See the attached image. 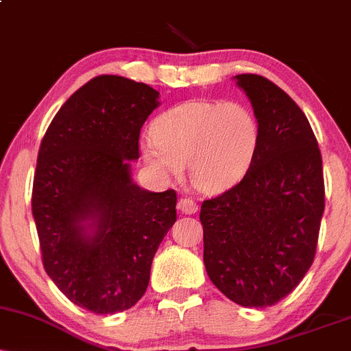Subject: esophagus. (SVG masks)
<instances>
[{
	"label": "esophagus",
	"instance_id": "esophagus-1",
	"mask_svg": "<svg viewBox=\"0 0 351 351\" xmlns=\"http://www.w3.org/2000/svg\"><path fill=\"white\" fill-rule=\"evenodd\" d=\"M178 209L183 215H195V213L198 211V204H196L191 198H180Z\"/></svg>",
	"mask_w": 351,
	"mask_h": 351
}]
</instances>
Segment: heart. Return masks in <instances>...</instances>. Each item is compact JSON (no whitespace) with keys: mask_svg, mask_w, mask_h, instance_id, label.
Listing matches in <instances>:
<instances>
[{"mask_svg":"<svg viewBox=\"0 0 351 351\" xmlns=\"http://www.w3.org/2000/svg\"><path fill=\"white\" fill-rule=\"evenodd\" d=\"M153 136L140 143L145 163L158 176H180L188 163L199 191L219 195L249 171L261 143V127L249 107L237 102L189 100L153 122Z\"/></svg>","mask_w":351,"mask_h":351,"instance_id":"obj_1","label":"heart"}]
</instances>
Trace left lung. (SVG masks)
Masks as SVG:
<instances>
[{
    "label": "left lung",
    "instance_id": "8db88e82",
    "mask_svg": "<svg viewBox=\"0 0 351 351\" xmlns=\"http://www.w3.org/2000/svg\"><path fill=\"white\" fill-rule=\"evenodd\" d=\"M261 127L244 178L203 201L204 265L213 284L243 307L287 297L313 263L325 208L317 138L293 100L263 75L234 77Z\"/></svg>",
    "mask_w": 351,
    "mask_h": 351
}]
</instances>
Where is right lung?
Segmentation results:
<instances>
[{"instance_id":"right-lung-1","label":"right lung","mask_w":351,"mask_h":351,"mask_svg":"<svg viewBox=\"0 0 351 351\" xmlns=\"http://www.w3.org/2000/svg\"><path fill=\"white\" fill-rule=\"evenodd\" d=\"M160 92L99 75L66 100L47 128L33 184V216L47 276L94 313L134 307L156 249L176 221V193L134 183L145 120Z\"/></svg>"}]
</instances>
